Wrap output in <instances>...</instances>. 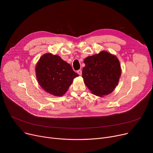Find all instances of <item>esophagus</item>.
I'll return each mask as SVG.
<instances>
[{
  "instance_id": "1",
  "label": "esophagus",
  "mask_w": 153,
  "mask_h": 153,
  "mask_svg": "<svg viewBox=\"0 0 153 153\" xmlns=\"http://www.w3.org/2000/svg\"><path fill=\"white\" fill-rule=\"evenodd\" d=\"M77 74H78L79 75H80V76L82 75V70H81V69L78 70V71H77Z\"/></svg>"
}]
</instances>
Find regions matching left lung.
Here are the masks:
<instances>
[{
	"instance_id": "obj_1",
	"label": "left lung",
	"mask_w": 153,
	"mask_h": 153,
	"mask_svg": "<svg viewBox=\"0 0 153 153\" xmlns=\"http://www.w3.org/2000/svg\"><path fill=\"white\" fill-rule=\"evenodd\" d=\"M82 69L84 84L91 92L99 97L111 93L118 85L122 70L116 56L102 51L84 59Z\"/></svg>"
}]
</instances>
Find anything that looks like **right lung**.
I'll return each instance as SVG.
<instances>
[{"label":"right lung","mask_w":153,"mask_h":153,"mask_svg":"<svg viewBox=\"0 0 153 153\" xmlns=\"http://www.w3.org/2000/svg\"><path fill=\"white\" fill-rule=\"evenodd\" d=\"M36 76L42 89L51 95L61 97L65 94L73 79L79 75L69 64L60 56L46 53L36 65Z\"/></svg>","instance_id":"obj_1"}]
</instances>
